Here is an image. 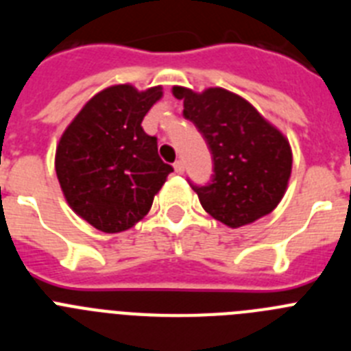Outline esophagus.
<instances>
[{"label": "esophagus", "mask_w": 351, "mask_h": 351, "mask_svg": "<svg viewBox=\"0 0 351 351\" xmlns=\"http://www.w3.org/2000/svg\"><path fill=\"white\" fill-rule=\"evenodd\" d=\"M173 170L178 173H184V163H182L181 160H178L176 163H173Z\"/></svg>", "instance_id": "obj_1"}]
</instances>
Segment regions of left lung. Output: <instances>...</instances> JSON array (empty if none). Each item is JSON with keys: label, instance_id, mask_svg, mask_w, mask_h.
Returning <instances> with one entry per match:
<instances>
[{"label": "left lung", "instance_id": "8db88e82", "mask_svg": "<svg viewBox=\"0 0 351 351\" xmlns=\"http://www.w3.org/2000/svg\"><path fill=\"white\" fill-rule=\"evenodd\" d=\"M184 117L202 133L214 161L213 181L193 186L214 219L230 228L250 225L278 207L291 173L288 138L243 96L223 88L202 93L173 86Z\"/></svg>", "mask_w": 351, "mask_h": 351}]
</instances>
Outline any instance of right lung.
<instances>
[{"label": "right lung", "instance_id": "right-lung-1", "mask_svg": "<svg viewBox=\"0 0 351 351\" xmlns=\"http://www.w3.org/2000/svg\"><path fill=\"white\" fill-rule=\"evenodd\" d=\"M163 96L116 84L80 108L56 147V176L71 210L105 234L141 221L173 169L158 156L142 119Z\"/></svg>", "mask_w": 351, "mask_h": 351}]
</instances>
